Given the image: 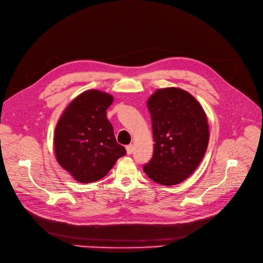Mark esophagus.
Here are the masks:
<instances>
[{
	"label": "esophagus",
	"instance_id": "34e87169",
	"mask_svg": "<svg viewBox=\"0 0 263 263\" xmlns=\"http://www.w3.org/2000/svg\"><path fill=\"white\" fill-rule=\"evenodd\" d=\"M133 152H134V145H133V144L127 145V146H126V153H127L128 155H130Z\"/></svg>",
	"mask_w": 263,
	"mask_h": 263
}]
</instances>
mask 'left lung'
<instances>
[{
  "label": "left lung",
  "instance_id": "left-lung-1",
  "mask_svg": "<svg viewBox=\"0 0 263 263\" xmlns=\"http://www.w3.org/2000/svg\"><path fill=\"white\" fill-rule=\"evenodd\" d=\"M146 105L155 143L143 171L158 184H179L197 169L205 154L210 137L205 112L193 95L179 87L158 89Z\"/></svg>",
  "mask_w": 263,
  "mask_h": 263
}]
</instances>
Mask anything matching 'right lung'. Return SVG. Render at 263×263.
Listing matches in <instances>:
<instances>
[{
  "label": "right lung",
  "instance_id": "right-lung-1",
  "mask_svg": "<svg viewBox=\"0 0 263 263\" xmlns=\"http://www.w3.org/2000/svg\"><path fill=\"white\" fill-rule=\"evenodd\" d=\"M110 94L89 90L66 107L54 132V152L60 166L80 183L103 179L126 149L115 138L106 111Z\"/></svg>",
  "mask_w": 263,
  "mask_h": 263
}]
</instances>
